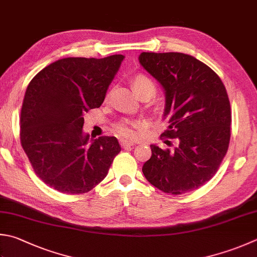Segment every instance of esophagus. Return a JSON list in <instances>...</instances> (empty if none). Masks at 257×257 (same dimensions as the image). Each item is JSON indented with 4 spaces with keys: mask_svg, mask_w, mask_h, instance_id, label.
<instances>
[{
    "mask_svg": "<svg viewBox=\"0 0 257 257\" xmlns=\"http://www.w3.org/2000/svg\"><path fill=\"white\" fill-rule=\"evenodd\" d=\"M119 143H120V145H122L123 148H128V147H133V145H135L134 142L126 141V140H120Z\"/></svg>",
    "mask_w": 257,
    "mask_h": 257,
    "instance_id": "obj_1",
    "label": "esophagus"
}]
</instances>
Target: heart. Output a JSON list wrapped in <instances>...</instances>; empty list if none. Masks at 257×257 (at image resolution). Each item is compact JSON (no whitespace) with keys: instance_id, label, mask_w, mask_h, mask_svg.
I'll use <instances>...</instances> for the list:
<instances>
[{"instance_id":"heart-1","label":"heart","mask_w":257,"mask_h":257,"mask_svg":"<svg viewBox=\"0 0 257 257\" xmlns=\"http://www.w3.org/2000/svg\"><path fill=\"white\" fill-rule=\"evenodd\" d=\"M133 88L135 93L138 94L140 98L147 97L148 99L151 98L156 93V84L150 78L149 76L139 74L132 80ZM134 126H137V123L134 122H120L115 126V132L119 137L123 138H133L134 137Z\"/></svg>"}]
</instances>
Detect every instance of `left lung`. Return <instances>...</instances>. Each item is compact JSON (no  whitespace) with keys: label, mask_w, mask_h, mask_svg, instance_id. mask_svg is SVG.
Listing matches in <instances>:
<instances>
[{"label":"left lung","mask_w":257,"mask_h":257,"mask_svg":"<svg viewBox=\"0 0 257 257\" xmlns=\"http://www.w3.org/2000/svg\"><path fill=\"white\" fill-rule=\"evenodd\" d=\"M139 61L164 89L169 126L163 135L177 145H150L144 177L171 195L195 190L210 180L228 149L231 113L225 86L214 70L186 53L142 52Z\"/></svg>","instance_id":"obj_1"}]
</instances>
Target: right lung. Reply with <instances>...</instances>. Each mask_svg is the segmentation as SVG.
I'll return each mask as SVG.
<instances>
[{
	"instance_id": "obj_1",
	"label": "right lung",
	"mask_w": 257,
	"mask_h": 257,
	"mask_svg": "<svg viewBox=\"0 0 257 257\" xmlns=\"http://www.w3.org/2000/svg\"><path fill=\"white\" fill-rule=\"evenodd\" d=\"M124 58H62L39 71L27 87L21 144L33 170L49 187L85 193L107 176L120 151L118 141L89 139L83 130L84 114L103 104Z\"/></svg>"
}]
</instances>
